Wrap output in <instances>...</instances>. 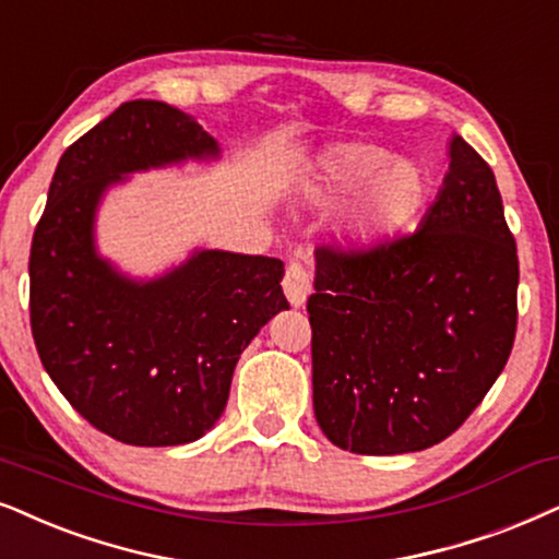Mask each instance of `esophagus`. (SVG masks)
I'll list each match as a JSON object with an SVG mask.
<instances>
[{
  "mask_svg": "<svg viewBox=\"0 0 559 559\" xmlns=\"http://www.w3.org/2000/svg\"><path fill=\"white\" fill-rule=\"evenodd\" d=\"M284 294L294 307H301V304L307 301V296L312 294V273H309V267L299 263V260H292V263L286 265Z\"/></svg>",
  "mask_w": 559,
  "mask_h": 559,
  "instance_id": "esophagus-1",
  "label": "esophagus"
}]
</instances>
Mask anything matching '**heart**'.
Instances as JSON below:
<instances>
[{
  "label": "heart",
  "mask_w": 559,
  "mask_h": 559,
  "mask_svg": "<svg viewBox=\"0 0 559 559\" xmlns=\"http://www.w3.org/2000/svg\"><path fill=\"white\" fill-rule=\"evenodd\" d=\"M386 152L369 144L332 146L317 165L312 195L330 203L356 193L348 214V231L356 239H373L397 227L418 209L423 195L420 175L415 167L397 162L386 167Z\"/></svg>",
  "instance_id": "b5f03b06"
}]
</instances>
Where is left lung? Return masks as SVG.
<instances>
[{
  "instance_id": "1",
  "label": "left lung",
  "mask_w": 559,
  "mask_h": 559,
  "mask_svg": "<svg viewBox=\"0 0 559 559\" xmlns=\"http://www.w3.org/2000/svg\"><path fill=\"white\" fill-rule=\"evenodd\" d=\"M420 229L369 247H317L314 415L353 454L441 443L511 356L519 255L496 175L459 133Z\"/></svg>"
}]
</instances>
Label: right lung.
Masks as SVG:
<instances>
[{
  "instance_id": "right-lung-1",
  "label": "right lung",
  "mask_w": 559,
  "mask_h": 559,
  "mask_svg": "<svg viewBox=\"0 0 559 559\" xmlns=\"http://www.w3.org/2000/svg\"><path fill=\"white\" fill-rule=\"evenodd\" d=\"M216 141L162 100L123 103L61 154L31 247L40 364L90 426L131 447H178L222 418L239 353L288 309L284 263L201 250L136 284L95 255L92 222L126 173L216 157Z\"/></svg>"
}]
</instances>
